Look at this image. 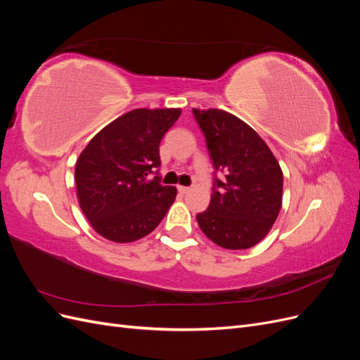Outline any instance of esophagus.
<instances>
[{
    "instance_id": "obj_1",
    "label": "esophagus",
    "mask_w": 360,
    "mask_h": 360,
    "mask_svg": "<svg viewBox=\"0 0 360 360\" xmlns=\"http://www.w3.org/2000/svg\"><path fill=\"white\" fill-rule=\"evenodd\" d=\"M177 189H179V192H180V193H183V195H184V193H188V192L191 191V188H188V186H179Z\"/></svg>"
}]
</instances>
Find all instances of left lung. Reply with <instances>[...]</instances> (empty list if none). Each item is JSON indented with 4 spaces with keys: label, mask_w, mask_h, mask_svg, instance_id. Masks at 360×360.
Returning a JSON list of instances; mask_svg holds the SVG:
<instances>
[{
    "label": "left lung",
    "mask_w": 360,
    "mask_h": 360,
    "mask_svg": "<svg viewBox=\"0 0 360 360\" xmlns=\"http://www.w3.org/2000/svg\"><path fill=\"white\" fill-rule=\"evenodd\" d=\"M193 115L205 136L216 171L212 200L197 214L212 242L225 249H248L274 226L282 205L284 176L276 158L255 130L222 110H197Z\"/></svg>",
    "instance_id": "left-lung-1"
}]
</instances>
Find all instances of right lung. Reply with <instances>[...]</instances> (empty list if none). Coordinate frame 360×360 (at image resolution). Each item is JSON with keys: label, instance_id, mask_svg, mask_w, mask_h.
Wrapping results in <instances>:
<instances>
[{"label": "right lung", "instance_id": "add662e5", "mask_svg": "<svg viewBox=\"0 0 360 360\" xmlns=\"http://www.w3.org/2000/svg\"><path fill=\"white\" fill-rule=\"evenodd\" d=\"M180 114L179 108H139L105 126L82 150L75 167L76 193L97 234L130 243L165 217L177 189L147 176L158 174L159 144Z\"/></svg>", "mask_w": 360, "mask_h": 360}]
</instances>
